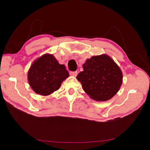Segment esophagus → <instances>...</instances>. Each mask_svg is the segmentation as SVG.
Segmentation results:
<instances>
[{
  "instance_id": "obj_1",
  "label": "esophagus",
  "mask_w": 150,
  "mask_h": 150,
  "mask_svg": "<svg viewBox=\"0 0 150 150\" xmlns=\"http://www.w3.org/2000/svg\"><path fill=\"white\" fill-rule=\"evenodd\" d=\"M70 75L73 76V77H76L77 75V71H71V72H70Z\"/></svg>"
}]
</instances>
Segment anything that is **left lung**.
Listing matches in <instances>:
<instances>
[{
    "mask_svg": "<svg viewBox=\"0 0 150 150\" xmlns=\"http://www.w3.org/2000/svg\"><path fill=\"white\" fill-rule=\"evenodd\" d=\"M83 71L77 79L83 90L96 101L110 100L118 92L122 83L120 68L108 55L91 57L83 65Z\"/></svg>",
    "mask_w": 150,
    "mask_h": 150,
    "instance_id": "obj_1",
    "label": "left lung"
}]
</instances>
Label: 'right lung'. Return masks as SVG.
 <instances>
[{"label": "right lung", "instance_id": "add662e5", "mask_svg": "<svg viewBox=\"0 0 150 150\" xmlns=\"http://www.w3.org/2000/svg\"><path fill=\"white\" fill-rule=\"evenodd\" d=\"M69 76L64 65H61L52 54H44L35 59L28 72V81L32 90L42 96L56 91Z\"/></svg>", "mask_w": 150, "mask_h": 150}]
</instances>
